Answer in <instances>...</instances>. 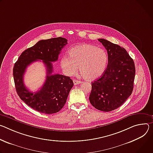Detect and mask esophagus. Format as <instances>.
Returning <instances> with one entry per match:
<instances>
[{
	"instance_id": "1",
	"label": "esophagus",
	"mask_w": 153,
	"mask_h": 153,
	"mask_svg": "<svg viewBox=\"0 0 153 153\" xmlns=\"http://www.w3.org/2000/svg\"><path fill=\"white\" fill-rule=\"evenodd\" d=\"M73 82H74V85H77V84H79L81 83V81H78V80H76V79H74Z\"/></svg>"
}]
</instances>
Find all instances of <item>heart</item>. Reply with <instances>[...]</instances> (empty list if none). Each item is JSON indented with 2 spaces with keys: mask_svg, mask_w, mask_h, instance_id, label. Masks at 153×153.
Listing matches in <instances>:
<instances>
[{
  "mask_svg": "<svg viewBox=\"0 0 153 153\" xmlns=\"http://www.w3.org/2000/svg\"><path fill=\"white\" fill-rule=\"evenodd\" d=\"M69 57L64 56L60 65L68 76L75 75L78 70L81 76L88 81H93L104 73L108 57L105 51L89 44L77 45L68 50Z\"/></svg>",
  "mask_w": 153,
  "mask_h": 153,
  "instance_id": "b5f03b06",
  "label": "heart"
}]
</instances>
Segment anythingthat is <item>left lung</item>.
Returning <instances> with one entry per match:
<instances>
[{
  "label": "left lung",
  "instance_id": "left-lung-1",
  "mask_svg": "<svg viewBox=\"0 0 153 153\" xmlns=\"http://www.w3.org/2000/svg\"><path fill=\"white\" fill-rule=\"evenodd\" d=\"M98 40L107 50L108 63L101 78L91 83L89 101L97 109L109 112L122 106L131 95L135 64L124 48L104 39Z\"/></svg>",
  "mask_w": 153,
  "mask_h": 153
}]
</instances>
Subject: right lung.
Instances as JSON below:
<instances>
[{
  "mask_svg": "<svg viewBox=\"0 0 153 153\" xmlns=\"http://www.w3.org/2000/svg\"><path fill=\"white\" fill-rule=\"evenodd\" d=\"M67 40L61 37L41 40L22 53L13 67L15 88L20 98L26 105L41 113L52 114L59 112L64 106L74 86L69 76L52 74L53 65L56 61ZM42 60L47 69L46 79L38 92L29 91L23 83L26 67L33 62Z\"/></svg>",
  "mask_w": 153,
  "mask_h": 153,
  "instance_id": "right-lung-1",
  "label": "right lung"
}]
</instances>
